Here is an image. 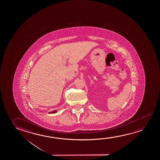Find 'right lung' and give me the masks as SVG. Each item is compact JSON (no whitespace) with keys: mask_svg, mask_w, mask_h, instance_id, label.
<instances>
[{"mask_svg":"<svg viewBox=\"0 0 160 160\" xmlns=\"http://www.w3.org/2000/svg\"><path fill=\"white\" fill-rule=\"evenodd\" d=\"M57 112H56V110H54V111H53V112H50V114H53V113H56Z\"/></svg>","mask_w":160,"mask_h":160,"instance_id":"obj_1","label":"right lung"}]
</instances>
